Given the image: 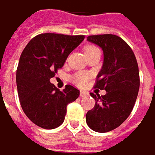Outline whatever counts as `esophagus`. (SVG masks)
Returning <instances> with one entry per match:
<instances>
[{"instance_id": "esophagus-1", "label": "esophagus", "mask_w": 155, "mask_h": 155, "mask_svg": "<svg viewBox=\"0 0 155 155\" xmlns=\"http://www.w3.org/2000/svg\"><path fill=\"white\" fill-rule=\"evenodd\" d=\"M88 96V92L87 91H80V97H87Z\"/></svg>"}]
</instances>
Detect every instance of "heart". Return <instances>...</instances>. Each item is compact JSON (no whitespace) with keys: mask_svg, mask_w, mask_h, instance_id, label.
Returning <instances> with one entry per match:
<instances>
[{"mask_svg":"<svg viewBox=\"0 0 155 155\" xmlns=\"http://www.w3.org/2000/svg\"><path fill=\"white\" fill-rule=\"evenodd\" d=\"M98 48L95 46H88L86 48V53H89V52H93L95 50H97ZM89 79V76L85 73V72H78L76 74H74L71 78L70 80L73 84H75L78 87H84L87 84Z\"/></svg>","mask_w":155,"mask_h":155,"instance_id":"heart-1","label":"heart"}]
</instances>
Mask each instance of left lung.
Wrapping results in <instances>:
<instances>
[{
	"label": "left lung",
	"instance_id": "obj_1",
	"mask_svg": "<svg viewBox=\"0 0 155 155\" xmlns=\"http://www.w3.org/2000/svg\"><path fill=\"white\" fill-rule=\"evenodd\" d=\"M87 40L103 50L104 63L95 88L105 89L107 94L90 93L96 104L86 121L92 130L107 133L121 125L134 108L140 87L138 64L129 45L116 35H91Z\"/></svg>",
	"mask_w": 155,
	"mask_h": 155
}]
</instances>
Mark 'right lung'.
Segmentation results:
<instances>
[{"mask_svg":"<svg viewBox=\"0 0 155 155\" xmlns=\"http://www.w3.org/2000/svg\"><path fill=\"white\" fill-rule=\"evenodd\" d=\"M84 39V35L39 34L21 55L16 72L20 103L27 117L41 128L54 129L62 124L67 106L79 96L73 86L67 85L60 91L49 80Z\"/></svg>","mask_w":155,"mask_h":155,"instance_id":"obj_1","label":"right lung"}]
</instances>
